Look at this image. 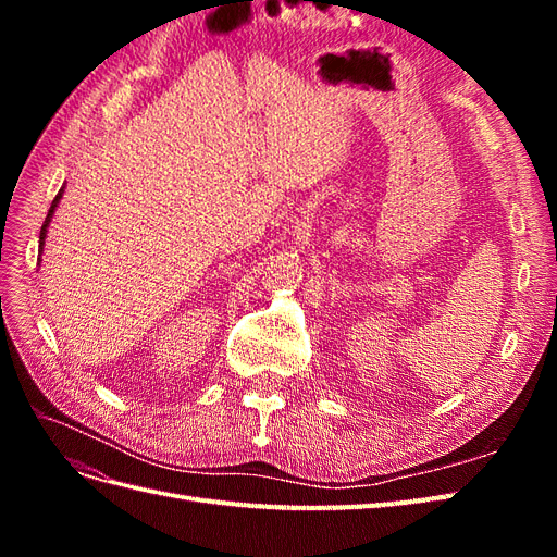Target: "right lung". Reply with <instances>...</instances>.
<instances>
[{
	"instance_id": "1",
	"label": "right lung",
	"mask_w": 557,
	"mask_h": 557,
	"mask_svg": "<svg viewBox=\"0 0 557 557\" xmlns=\"http://www.w3.org/2000/svg\"><path fill=\"white\" fill-rule=\"evenodd\" d=\"M62 193H64V190H60V193L55 195L53 205H50V209H48V215H46V221H44V225H41V234H39V248H44V239H46V232H48V223H50V218H53V213H55V207L60 205V197H62Z\"/></svg>"
}]
</instances>
